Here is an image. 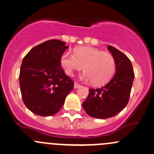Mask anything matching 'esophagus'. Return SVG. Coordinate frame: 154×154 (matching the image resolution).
<instances>
[{
	"label": "esophagus",
	"mask_w": 154,
	"mask_h": 154,
	"mask_svg": "<svg viewBox=\"0 0 154 154\" xmlns=\"http://www.w3.org/2000/svg\"><path fill=\"white\" fill-rule=\"evenodd\" d=\"M80 86H81V85H80L79 83H77V82H74V88H80Z\"/></svg>",
	"instance_id": "esophagus-1"
}]
</instances>
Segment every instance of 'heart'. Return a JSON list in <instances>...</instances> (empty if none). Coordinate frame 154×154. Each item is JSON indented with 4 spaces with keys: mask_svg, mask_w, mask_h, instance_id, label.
Instances as JSON below:
<instances>
[{
    "mask_svg": "<svg viewBox=\"0 0 154 154\" xmlns=\"http://www.w3.org/2000/svg\"><path fill=\"white\" fill-rule=\"evenodd\" d=\"M60 64L69 76L75 71H81L84 66L85 72L81 78L87 82L92 81L95 85L106 84L116 72V61L111 53L88 46L77 48L74 54L64 52L60 57Z\"/></svg>",
    "mask_w": 154,
    "mask_h": 154,
    "instance_id": "b5f03b06",
    "label": "heart"
}]
</instances>
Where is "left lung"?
Returning a JSON list of instances; mask_svg holds the SVG:
<instances>
[{
	"label": "left lung",
	"instance_id": "8db88e82",
	"mask_svg": "<svg viewBox=\"0 0 154 154\" xmlns=\"http://www.w3.org/2000/svg\"><path fill=\"white\" fill-rule=\"evenodd\" d=\"M116 61V73L105 86L89 89L82 107L91 117L107 119L120 112L127 106L130 97L134 72L130 60L116 48L108 46Z\"/></svg>",
	"mask_w": 154,
	"mask_h": 154
}]
</instances>
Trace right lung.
Segmentation results:
<instances>
[{"mask_svg":"<svg viewBox=\"0 0 154 154\" xmlns=\"http://www.w3.org/2000/svg\"><path fill=\"white\" fill-rule=\"evenodd\" d=\"M68 47L61 40H47L32 48L23 60L19 75L23 101L37 115L57 113L74 88L60 64Z\"/></svg>","mask_w":154,"mask_h":154,"instance_id":"obj_1","label":"right lung"}]
</instances>
